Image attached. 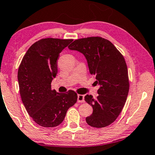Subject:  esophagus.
<instances>
[{"label": "esophagus", "instance_id": "obj_1", "mask_svg": "<svg viewBox=\"0 0 155 155\" xmlns=\"http://www.w3.org/2000/svg\"><path fill=\"white\" fill-rule=\"evenodd\" d=\"M84 95H83V94H78V102H84Z\"/></svg>", "mask_w": 155, "mask_h": 155}]
</instances>
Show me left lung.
I'll use <instances>...</instances> for the list:
<instances>
[{
    "label": "left lung",
    "mask_w": 155,
    "mask_h": 155,
    "mask_svg": "<svg viewBox=\"0 0 155 155\" xmlns=\"http://www.w3.org/2000/svg\"><path fill=\"white\" fill-rule=\"evenodd\" d=\"M68 48L85 55L90 73L100 85L95 99L91 94L85 97L93 108L86 122L96 128L110 125L121 113L129 92L128 70L123 55L109 40L101 37L78 39Z\"/></svg>",
    "instance_id": "left-lung-1"
}]
</instances>
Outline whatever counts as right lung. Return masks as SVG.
Wrapping results in <instances>:
<instances>
[{
    "mask_svg": "<svg viewBox=\"0 0 155 155\" xmlns=\"http://www.w3.org/2000/svg\"><path fill=\"white\" fill-rule=\"evenodd\" d=\"M72 39H41L27 51L18 70L22 102L33 120L44 127L59 125L67 111L77 101V94L70 90L59 93L51 88L58 73L60 53Z\"/></svg>",
    "mask_w": 155,
    "mask_h": 155,
    "instance_id": "right-lung-1",
    "label": "right lung"
}]
</instances>
